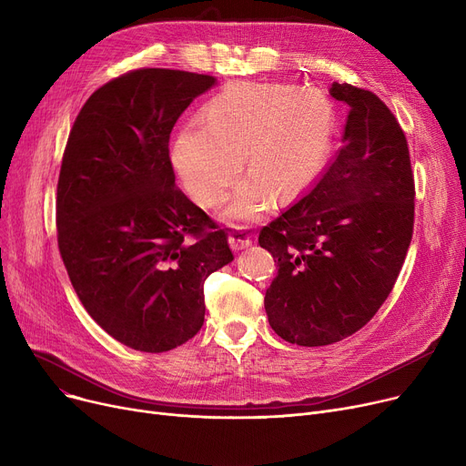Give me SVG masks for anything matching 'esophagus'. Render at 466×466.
<instances>
[{"label":"esophagus","instance_id":"34e87169","mask_svg":"<svg viewBox=\"0 0 466 466\" xmlns=\"http://www.w3.org/2000/svg\"><path fill=\"white\" fill-rule=\"evenodd\" d=\"M228 243H230V248H232L234 251H239V249L251 248L253 239H251V234H249L246 228L238 227V228H234V230L228 234Z\"/></svg>","mask_w":466,"mask_h":466}]
</instances>
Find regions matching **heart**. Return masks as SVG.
I'll return each mask as SVG.
<instances>
[{"label": "heart", "mask_w": 466, "mask_h": 466, "mask_svg": "<svg viewBox=\"0 0 466 466\" xmlns=\"http://www.w3.org/2000/svg\"><path fill=\"white\" fill-rule=\"evenodd\" d=\"M334 115L317 88L274 83H234L202 107L171 145V166L190 198L204 209L223 204L228 225L253 223L279 198L304 190L321 174L332 147Z\"/></svg>", "instance_id": "obj_1"}]
</instances>
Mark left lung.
Here are the masks:
<instances>
[{
	"label": "left lung",
	"instance_id": "left-lung-1",
	"mask_svg": "<svg viewBox=\"0 0 466 466\" xmlns=\"http://www.w3.org/2000/svg\"><path fill=\"white\" fill-rule=\"evenodd\" d=\"M348 106L341 149L302 198L258 234L278 260L268 321L289 344L317 348L369 323L393 290L413 232L406 136L380 97L332 83Z\"/></svg>",
	"mask_w": 466,
	"mask_h": 466
}]
</instances>
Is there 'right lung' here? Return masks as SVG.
Here are the masks:
<instances>
[{"label":"right lung","instance_id":"right-lung-1","mask_svg":"<svg viewBox=\"0 0 466 466\" xmlns=\"http://www.w3.org/2000/svg\"><path fill=\"white\" fill-rule=\"evenodd\" d=\"M215 77L143 67L97 88L67 137L58 249L92 319L132 350L162 353L204 325V281L234 260L227 230L176 187L169 134Z\"/></svg>","mask_w":466,"mask_h":466}]
</instances>
